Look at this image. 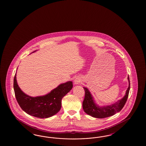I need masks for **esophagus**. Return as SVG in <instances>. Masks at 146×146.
<instances>
[{"mask_svg":"<svg viewBox=\"0 0 146 146\" xmlns=\"http://www.w3.org/2000/svg\"><path fill=\"white\" fill-rule=\"evenodd\" d=\"M80 82H81V80L78 78H76L74 81V82L75 84H79L80 83Z\"/></svg>","mask_w":146,"mask_h":146,"instance_id":"obj_1","label":"esophagus"}]
</instances>
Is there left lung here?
Returning a JSON list of instances; mask_svg holds the SVG:
<instances>
[{
	"label": "left lung",
	"mask_w": 146,
	"mask_h": 146,
	"mask_svg": "<svg viewBox=\"0 0 146 146\" xmlns=\"http://www.w3.org/2000/svg\"><path fill=\"white\" fill-rule=\"evenodd\" d=\"M128 87L125 93V95L121 99L115 102V103L105 106H100L97 104L94 97L88 89L84 87L85 92V96L82 106L84 112L92 117L96 118H104L112 116L116 113L119 112L124 107L127 101L128 94L130 89V82L128 75Z\"/></svg>",
	"instance_id": "left-lung-1"
}]
</instances>
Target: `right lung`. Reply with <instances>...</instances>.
<instances>
[{
	"mask_svg": "<svg viewBox=\"0 0 146 146\" xmlns=\"http://www.w3.org/2000/svg\"><path fill=\"white\" fill-rule=\"evenodd\" d=\"M36 51V50L32 53ZM16 75L17 73L14 78L13 87L18 104L27 114L37 118H47L57 113L62 107V98L73 87V82L67 81L59 84L48 94L31 97L23 93L20 88Z\"/></svg>",
	"mask_w": 146,
	"mask_h": 146,
	"instance_id": "1",
	"label": "right lung"
}]
</instances>
